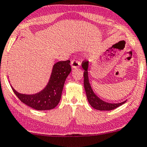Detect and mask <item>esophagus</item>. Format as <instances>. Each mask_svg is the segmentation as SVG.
<instances>
[{"mask_svg": "<svg viewBox=\"0 0 147 147\" xmlns=\"http://www.w3.org/2000/svg\"><path fill=\"white\" fill-rule=\"evenodd\" d=\"M80 65V61H76V60H72L71 61V67L73 69L79 67Z\"/></svg>", "mask_w": 147, "mask_h": 147, "instance_id": "obj_1", "label": "esophagus"}]
</instances>
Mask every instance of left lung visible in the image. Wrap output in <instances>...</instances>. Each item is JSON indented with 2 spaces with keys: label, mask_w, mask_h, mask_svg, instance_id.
<instances>
[{
  "label": "left lung",
  "mask_w": 147,
  "mask_h": 147,
  "mask_svg": "<svg viewBox=\"0 0 147 147\" xmlns=\"http://www.w3.org/2000/svg\"><path fill=\"white\" fill-rule=\"evenodd\" d=\"M82 67L84 69V86L85 91H86V97L88 103L90 106L98 110H104V111H109L115 109L119 106H121L126 102V101H123L121 103H108L106 102L102 99H101L98 96L95 95L93 89H92L91 86L89 82V79H88V61H83L82 63Z\"/></svg>",
  "instance_id": "left-lung-1"
}]
</instances>
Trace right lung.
<instances>
[{
    "mask_svg": "<svg viewBox=\"0 0 147 147\" xmlns=\"http://www.w3.org/2000/svg\"><path fill=\"white\" fill-rule=\"evenodd\" d=\"M71 67L70 61H59L53 65L49 82L40 92L32 95L20 93L12 87L13 91L22 102L37 110L53 109L59 104L63 86Z\"/></svg>",
    "mask_w": 147,
    "mask_h": 147,
    "instance_id": "add662e5",
    "label": "right lung"
}]
</instances>
